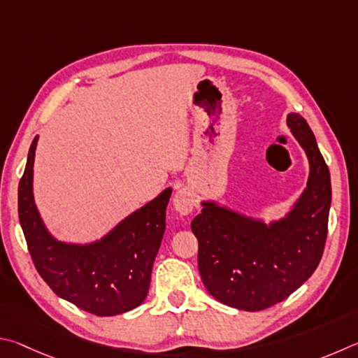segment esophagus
Wrapping results in <instances>:
<instances>
[{
	"label": "esophagus",
	"instance_id": "34e87169",
	"mask_svg": "<svg viewBox=\"0 0 358 358\" xmlns=\"http://www.w3.org/2000/svg\"><path fill=\"white\" fill-rule=\"evenodd\" d=\"M173 206L180 215L192 214L193 208H195V193L189 187H180L173 198Z\"/></svg>",
	"mask_w": 358,
	"mask_h": 358
}]
</instances>
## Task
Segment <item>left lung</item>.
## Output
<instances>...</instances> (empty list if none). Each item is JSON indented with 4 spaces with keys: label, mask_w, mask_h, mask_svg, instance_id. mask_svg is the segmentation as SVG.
<instances>
[{
    "label": "left lung",
    "mask_w": 358,
    "mask_h": 358,
    "mask_svg": "<svg viewBox=\"0 0 358 358\" xmlns=\"http://www.w3.org/2000/svg\"><path fill=\"white\" fill-rule=\"evenodd\" d=\"M286 124L310 163L306 187L289 210L266 223L204 199L192 222L206 289L237 310H266L289 297L322 258L331 203L329 166L305 119L289 113Z\"/></svg>",
    "instance_id": "8db88e82"
}]
</instances>
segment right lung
Listing matches in <instances>:
<instances>
[{
  "mask_svg": "<svg viewBox=\"0 0 358 358\" xmlns=\"http://www.w3.org/2000/svg\"><path fill=\"white\" fill-rule=\"evenodd\" d=\"M37 140L39 136L31 143L18 184V218L37 272L56 296L96 316H116L136 308L148 296L173 189L168 187L97 241H59L50 233L34 203Z\"/></svg>",
  "mask_w": 358,
  "mask_h": 358,
  "instance_id": "obj_1",
  "label": "right lung"
}]
</instances>
